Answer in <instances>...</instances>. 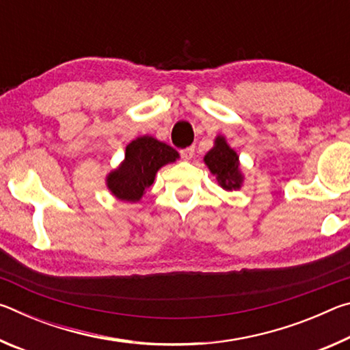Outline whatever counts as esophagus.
Masks as SVG:
<instances>
[{"label": "esophagus", "mask_w": 350, "mask_h": 350, "mask_svg": "<svg viewBox=\"0 0 350 350\" xmlns=\"http://www.w3.org/2000/svg\"><path fill=\"white\" fill-rule=\"evenodd\" d=\"M180 156L182 159H185V161H189L194 156V146H188L185 150H180Z\"/></svg>", "instance_id": "34e87169"}]
</instances>
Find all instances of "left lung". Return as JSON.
<instances>
[{"instance_id": "8db88e82", "label": "left lung", "mask_w": 350, "mask_h": 350, "mask_svg": "<svg viewBox=\"0 0 350 350\" xmlns=\"http://www.w3.org/2000/svg\"><path fill=\"white\" fill-rule=\"evenodd\" d=\"M204 162L216 176L219 185L222 188L238 189L241 187L242 174L239 171V157L221 135L216 137L215 146L205 154Z\"/></svg>"}]
</instances>
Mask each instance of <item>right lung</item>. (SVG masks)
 <instances>
[{
	"label": "right lung",
	"mask_w": 350,
	"mask_h": 350,
	"mask_svg": "<svg viewBox=\"0 0 350 350\" xmlns=\"http://www.w3.org/2000/svg\"><path fill=\"white\" fill-rule=\"evenodd\" d=\"M179 154L157 139L144 135L126 146L125 161L120 167L111 171L106 183L117 199L137 202L145 189L152 185L156 173L163 165L174 162Z\"/></svg>",
	"instance_id": "add662e5"
}]
</instances>
